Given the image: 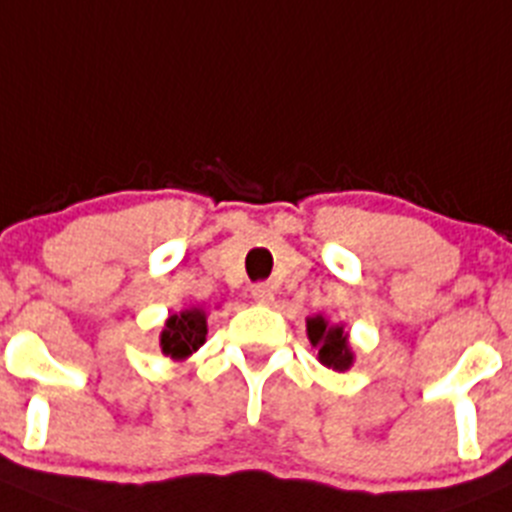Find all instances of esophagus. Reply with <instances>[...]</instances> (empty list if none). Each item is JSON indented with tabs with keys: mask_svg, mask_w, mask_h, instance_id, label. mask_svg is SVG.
Wrapping results in <instances>:
<instances>
[{
	"mask_svg": "<svg viewBox=\"0 0 512 512\" xmlns=\"http://www.w3.org/2000/svg\"><path fill=\"white\" fill-rule=\"evenodd\" d=\"M253 301H259V304H271L274 301V289L269 284H256L251 289Z\"/></svg>",
	"mask_w": 512,
	"mask_h": 512,
	"instance_id": "34e87169",
	"label": "esophagus"
}]
</instances>
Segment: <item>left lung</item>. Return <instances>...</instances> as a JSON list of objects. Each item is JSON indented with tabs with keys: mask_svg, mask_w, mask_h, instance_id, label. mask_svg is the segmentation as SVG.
<instances>
[{
	"mask_svg": "<svg viewBox=\"0 0 512 512\" xmlns=\"http://www.w3.org/2000/svg\"><path fill=\"white\" fill-rule=\"evenodd\" d=\"M306 337L316 349V359L334 372H347L354 364V349L344 324H332L321 314L306 319Z\"/></svg>",
	"mask_w": 512,
	"mask_h": 512,
	"instance_id": "1",
	"label": "left lung"
}]
</instances>
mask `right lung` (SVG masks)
<instances>
[{"label": "right lung", "mask_w": 512, "mask_h": 512, "mask_svg": "<svg viewBox=\"0 0 512 512\" xmlns=\"http://www.w3.org/2000/svg\"><path fill=\"white\" fill-rule=\"evenodd\" d=\"M208 334V314L203 306H191L178 314H170L160 332V352L163 357L173 359V362H186L191 354L206 344Z\"/></svg>", "instance_id": "obj_1"}]
</instances>
